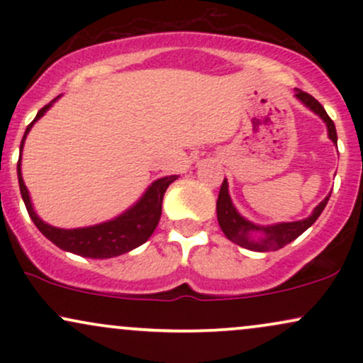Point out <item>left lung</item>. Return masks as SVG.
Returning a JSON list of instances; mask_svg holds the SVG:
<instances>
[{
    "mask_svg": "<svg viewBox=\"0 0 363 363\" xmlns=\"http://www.w3.org/2000/svg\"><path fill=\"white\" fill-rule=\"evenodd\" d=\"M295 97L301 101L307 109H311L314 114H318L320 119L326 123L328 128V136L333 143H338V136H336V128L331 118L326 114L324 107L315 101L314 97L306 91L295 89ZM328 194L318 206L314 208V211L303 220H297V222H280L273 225H257L249 222L247 218H244L242 215L237 211V208L232 203L230 194H228V182L227 179H223V184L220 187L218 199H216V218H218V225L222 228V232L228 240L235 242L240 247L249 249V251L256 252H266V251H277L281 249L283 245L290 244L291 240L297 239L298 235H302L307 228L311 227L315 220L319 218V215L323 213V210L328 205Z\"/></svg>",
    "mask_w": 363,
    "mask_h": 363,
    "instance_id": "1",
    "label": "left lung"
}]
</instances>
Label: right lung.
Instances as JSON below:
<instances>
[{"instance_id": "obj_1", "label": "right lung", "mask_w": 363, "mask_h": 363, "mask_svg": "<svg viewBox=\"0 0 363 363\" xmlns=\"http://www.w3.org/2000/svg\"><path fill=\"white\" fill-rule=\"evenodd\" d=\"M60 97L54 99L48 106L37 112L35 119L25 129V135L20 143V158L16 165V174H18V184L22 199L30 215L32 222L48 237L52 244L66 252H73L82 257H91V259H107V257H116L121 254L133 251L138 245L145 244L157 228L158 220L162 215V199H164L167 187L176 181L177 176H165L153 181L147 187L141 198L126 211L116 216V218L107 220V222L90 225V227L80 228H60L45 223L39 215L35 213L34 205H32L30 194H28L27 186H25L22 177V150L25 145V138L30 133V129L52 107V104Z\"/></svg>"}]
</instances>
